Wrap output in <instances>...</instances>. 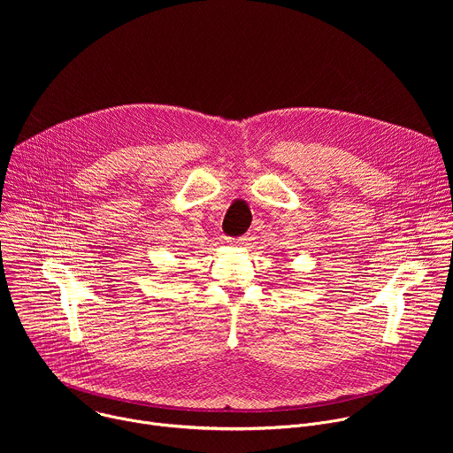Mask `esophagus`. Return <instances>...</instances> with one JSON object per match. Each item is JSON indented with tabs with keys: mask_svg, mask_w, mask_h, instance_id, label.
Listing matches in <instances>:
<instances>
[{
	"mask_svg": "<svg viewBox=\"0 0 453 453\" xmlns=\"http://www.w3.org/2000/svg\"><path fill=\"white\" fill-rule=\"evenodd\" d=\"M245 236H240V238H227V243L229 245H243L245 243Z\"/></svg>",
	"mask_w": 453,
	"mask_h": 453,
	"instance_id": "obj_1",
	"label": "esophagus"
}]
</instances>
